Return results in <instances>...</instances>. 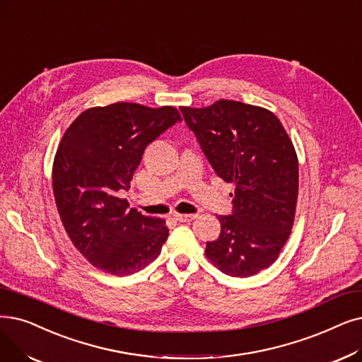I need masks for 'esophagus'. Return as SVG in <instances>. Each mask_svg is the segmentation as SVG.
<instances>
[{"mask_svg":"<svg viewBox=\"0 0 362 362\" xmlns=\"http://www.w3.org/2000/svg\"><path fill=\"white\" fill-rule=\"evenodd\" d=\"M173 217H175L177 222H192L194 218H197V214H173Z\"/></svg>","mask_w":362,"mask_h":362,"instance_id":"1","label":"esophagus"}]
</instances>
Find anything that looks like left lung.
<instances>
[{"mask_svg": "<svg viewBox=\"0 0 362 362\" xmlns=\"http://www.w3.org/2000/svg\"><path fill=\"white\" fill-rule=\"evenodd\" d=\"M180 111L218 177L233 185L232 213L206 256L230 276H251L278 259L294 222L298 163L281 121L235 100Z\"/></svg>", "mask_w": 362, "mask_h": 362, "instance_id": "obj_1", "label": "left lung"}]
</instances>
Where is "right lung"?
Listing matches in <instances>:
<instances>
[{
	"label": "right lung",
	"mask_w": 362,
	"mask_h": 362,
	"mask_svg": "<svg viewBox=\"0 0 362 362\" xmlns=\"http://www.w3.org/2000/svg\"><path fill=\"white\" fill-rule=\"evenodd\" d=\"M182 121L176 107L118 102L90 107L65 132L53 164V192L75 248L96 268L132 275L158 257L164 218L144 216L119 198L130 189L146 146Z\"/></svg>",
	"instance_id": "add662e5"
}]
</instances>
